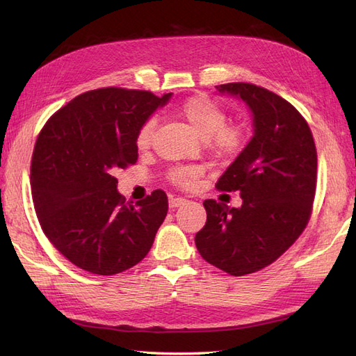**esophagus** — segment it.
Returning a JSON list of instances; mask_svg holds the SVG:
<instances>
[{
  "label": "esophagus",
  "mask_w": 356,
  "mask_h": 356,
  "mask_svg": "<svg viewBox=\"0 0 356 356\" xmlns=\"http://www.w3.org/2000/svg\"><path fill=\"white\" fill-rule=\"evenodd\" d=\"M186 202H187V199H184V197H170L169 199V208H178V207H182V204H186Z\"/></svg>",
  "instance_id": "obj_1"
}]
</instances>
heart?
<instances>
[{
    "mask_svg": "<svg viewBox=\"0 0 356 356\" xmlns=\"http://www.w3.org/2000/svg\"><path fill=\"white\" fill-rule=\"evenodd\" d=\"M178 114L193 127L202 139H204L208 148L213 154L220 157H232L238 154L245 145V131L238 124H225L227 115L217 104L207 98L187 99L178 108ZM157 127L156 118H148L144 124L139 127L135 138L138 149L145 152L153 144L154 132ZM202 174V168L178 166L169 170V179L178 187L188 188L193 182Z\"/></svg>",
    "mask_w": 356,
    "mask_h": 356,
    "instance_id": "heart-1",
    "label": "heart"
}]
</instances>
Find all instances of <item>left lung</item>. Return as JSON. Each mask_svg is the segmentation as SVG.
Returning a JSON list of instances; mask_svg holds the SVG:
<instances>
[{"label": "left lung", "mask_w": 356, "mask_h": 356, "mask_svg": "<svg viewBox=\"0 0 356 356\" xmlns=\"http://www.w3.org/2000/svg\"><path fill=\"white\" fill-rule=\"evenodd\" d=\"M252 113L254 135L220 177L217 188L241 191L242 207L208 199L197 251L233 276L261 270L303 233L316 190V147L310 127L281 96L250 83L217 86Z\"/></svg>", "instance_id": "obj_1"}]
</instances>
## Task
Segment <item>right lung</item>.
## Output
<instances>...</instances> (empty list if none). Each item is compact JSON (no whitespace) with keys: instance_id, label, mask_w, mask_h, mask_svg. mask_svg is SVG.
<instances>
[{"instance_id":"1","label":"right lung","mask_w":356,"mask_h":356,"mask_svg":"<svg viewBox=\"0 0 356 356\" xmlns=\"http://www.w3.org/2000/svg\"><path fill=\"white\" fill-rule=\"evenodd\" d=\"M172 93L96 89L53 114L37 138L31 191L42 232L77 267L111 276L152 250L168 213L161 190L135 204L117 191V169L138 160L139 127Z\"/></svg>"}]
</instances>
